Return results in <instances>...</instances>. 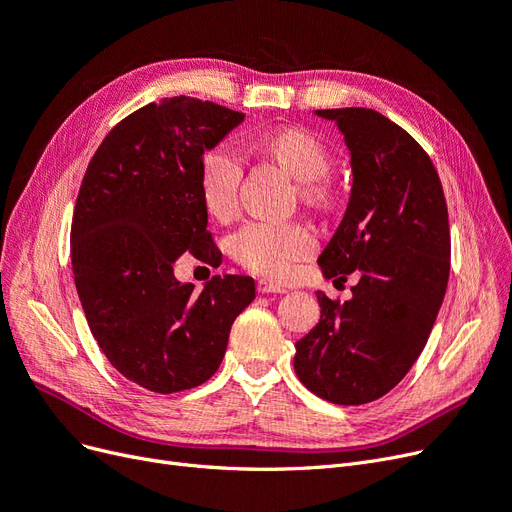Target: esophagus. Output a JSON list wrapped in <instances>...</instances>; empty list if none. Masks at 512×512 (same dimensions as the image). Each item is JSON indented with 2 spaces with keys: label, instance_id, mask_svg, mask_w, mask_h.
Segmentation results:
<instances>
[{
  "label": "esophagus",
  "instance_id": "34e87169",
  "mask_svg": "<svg viewBox=\"0 0 512 512\" xmlns=\"http://www.w3.org/2000/svg\"><path fill=\"white\" fill-rule=\"evenodd\" d=\"M257 291L266 295V293H287L289 289L285 285H278V282H274V280L259 278L257 280Z\"/></svg>",
  "mask_w": 512,
  "mask_h": 512
}]
</instances>
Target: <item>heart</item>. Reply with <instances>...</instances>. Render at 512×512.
<instances>
[{"label": "heart", "instance_id": "1", "mask_svg": "<svg viewBox=\"0 0 512 512\" xmlns=\"http://www.w3.org/2000/svg\"><path fill=\"white\" fill-rule=\"evenodd\" d=\"M259 151L278 162L297 179V196L310 208H329L335 202V187L329 179L331 151L306 128H276L257 139ZM242 162L227 145L211 147L200 162V192L206 211L219 221L236 215ZM316 240L301 223L244 225L232 238V257L242 268L268 278H287L297 261L308 259Z\"/></svg>", "mask_w": 512, "mask_h": 512}]
</instances>
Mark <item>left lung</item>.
<instances>
[{
  "instance_id": "obj_1",
  "label": "left lung",
  "mask_w": 512,
  "mask_h": 512,
  "mask_svg": "<svg viewBox=\"0 0 512 512\" xmlns=\"http://www.w3.org/2000/svg\"><path fill=\"white\" fill-rule=\"evenodd\" d=\"M350 149L352 189L318 257L325 278L358 285L344 304L316 291L318 325L295 344L299 382L335 405H365L399 384L418 361L449 278L443 187L409 132L365 107L316 109Z\"/></svg>"
}]
</instances>
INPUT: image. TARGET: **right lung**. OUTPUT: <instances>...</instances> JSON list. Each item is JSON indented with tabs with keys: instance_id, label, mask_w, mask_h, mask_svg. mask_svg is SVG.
Returning <instances> with one entry per match:
<instances>
[{
	"instance_id": "1",
	"label": "right lung",
	"mask_w": 512,
	"mask_h": 512,
	"mask_svg": "<svg viewBox=\"0 0 512 512\" xmlns=\"http://www.w3.org/2000/svg\"><path fill=\"white\" fill-rule=\"evenodd\" d=\"M244 113L192 97L130 113L92 156L71 221V263L88 327L126 380L170 394L211 380L236 316L255 299L251 276H213L194 291L175 261L215 263L200 192L204 151Z\"/></svg>"
}]
</instances>
